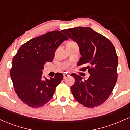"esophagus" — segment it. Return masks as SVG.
Returning <instances> with one entry per match:
<instances>
[{
  "label": "esophagus",
  "instance_id": "34e87169",
  "mask_svg": "<svg viewBox=\"0 0 130 130\" xmlns=\"http://www.w3.org/2000/svg\"><path fill=\"white\" fill-rule=\"evenodd\" d=\"M69 76V74H67V73H64L63 74V78L64 79H66L67 77Z\"/></svg>",
  "mask_w": 130,
  "mask_h": 130
}]
</instances>
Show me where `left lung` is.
<instances>
[{"label":"left lung","mask_w":130,"mask_h":130,"mask_svg":"<svg viewBox=\"0 0 130 130\" xmlns=\"http://www.w3.org/2000/svg\"><path fill=\"white\" fill-rule=\"evenodd\" d=\"M76 41L81 57L77 62L88 70L87 80L74 73L75 80L71 90L74 98L85 107L93 108L105 102L111 95L117 79L118 57L112 42L89 27H77L62 30Z\"/></svg>","instance_id":"left-lung-1"}]
</instances>
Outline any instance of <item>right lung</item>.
Segmentation results:
<instances>
[{
  "label": "right lung",
  "instance_id": "right-lung-1",
  "mask_svg": "<svg viewBox=\"0 0 130 130\" xmlns=\"http://www.w3.org/2000/svg\"><path fill=\"white\" fill-rule=\"evenodd\" d=\"M68 38L60 31L46 33L31 39L19 47L12 60L10 76L18 96L32 108L43 106L53 97L63 79L57 73L54 77H42L47 62H52L56 49Z\"/></svg>",
  "mask_w": 130,
  "mask_h": 130
}]
</instances>
